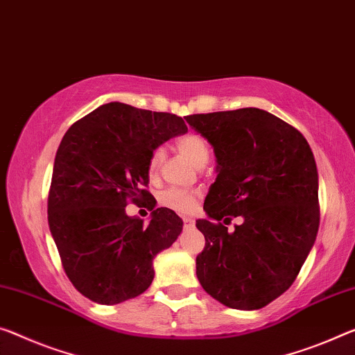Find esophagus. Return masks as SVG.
<instances>
[{"instance_id": "1", "label": "esophagus", "mask_w": 355, "mask_h": 355, "mask_svg": "<svg viewBox=\"0 0 355 355\" xmlns=\"http://www.w3.org/2000/svg\"><path fill=\"white\" fill-rule=\"evenodd\" d=\"M182 222L185 227H193L195 225V219H192V217H182Z\"/></svg>"}]
</instances>
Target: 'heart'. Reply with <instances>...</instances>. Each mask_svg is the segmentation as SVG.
Returning <instances> with one entry per match:
<instances>
[{"label": "heart", "mask_w": 355, "mask_h": 355, "mask_svg": "<svg viewBox=\"0 0 355 355\" xmlns=\"http://www.w3.org/2000/svg\"><path fill=\"white\" fill-rule=\"evenodd\" d=\"M178 150L195 166H205L209 160V147L206 141L196 133H185L176 139ZM165 162V149L163 147H155L150 152L149 160H147V170L152 178L157 176L160 168ZM196 192L193 190H182V189H166L160 195V203L168 209H173L181 214H189L196 206Z\"/></svg>", "instance_id": "b5f03b06"}]
</instances>
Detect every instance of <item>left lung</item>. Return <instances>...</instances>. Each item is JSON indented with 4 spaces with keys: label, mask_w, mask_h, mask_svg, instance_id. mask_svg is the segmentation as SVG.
I'll use <instances>...</instances> for the list:
<instances>
[{
    "label": "left lung",
    "mask_w": 355,
    "mask_h": 355,
    "mask_svg": "<svg viewBox=\"0 0 355 355\" xmlns=\"http://www.w3.org/2000/svg\"><path fill=\"white\" fill-rule=\"evenodd\" d=\"M185 121L214 147L217 178L196 220L205 234L196 277L217 302L260 309L297 279L319 230V178L304 136L257 107ZM243 223L227 233L225 223ZM224 222L222 223L221 220Z\"/></svg>",
    "instance_id": "8db88e82"
}]
</instances>
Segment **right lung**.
Returning <instances> with one entry per match:
<instances>
[{"mask_svg": "<svg viewBox=\"0 0 355 355\" xmlns=\"http://www.w3.org/2000/svg\"><path fill=\"white\" fill-rule=\"evenodd\" d=\"M187 125L170 112L107 103L64 133L53 163L47 220L63 270L92 302L117 304L143 293L154 259L182 232V219L155 209L147 160ZM128 200L146 201L151 220L128 218Z\"/></svg>", "mask_w": 355, "mask_h": 355, "instance_id": "1", "label": "right lung"}]
</instances>
